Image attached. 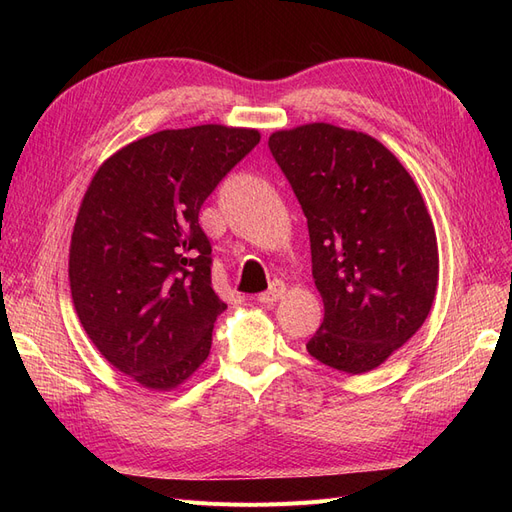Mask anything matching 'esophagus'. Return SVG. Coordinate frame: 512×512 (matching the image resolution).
<instances>
[{
  "mask_svg": "<svg viewBox=\"0 0 512 512\" xmlns=\"http://www.w3.org/2000/svg\"><path fill=\"white\" fill-rule=\"evenodd\" d=\"M286 292V284L284 282H273L271 288L267 292H260L258 294V303L262 305H273L282 299V294Z\"/></svg>",
  "mask_w": 512,
  "mask_h": 512,
  "instance_id": "esophagus-1",
  "label": "esophagus"
}]
</instances>
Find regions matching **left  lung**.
Returning a JSON list of instances; mask_svg holds the SVG:
<instances>
[{
    "instance_id": "left-lung-1",
    "label": "left lung",
    "mask_w": 512,
    "mask_h": 512,
    "mask_svg": "<svg viewBox=\"0 0 512 512\" xmlns=\"http://www.w3.org/2000/svg\"><path fill=\"white\" fill-rule=\"evenodd\" d=\"M307 218L324 320L307 342L350 376L380 367L423 327L438 290V239L414 179L374 136L305 123L269 136Z\"/></svg>"
}]
</instances>
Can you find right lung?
<instances>
[{"mask_svg": "<svg viewBox=\"0 0 512 512\" xmlns=\"http://www.w3.org/2000/svg\"><path fill=\"white\" fill-rule=\"evenodd\" d=\"M258 141V130L222 123L149 134L113 153L83 196L74 309L104 359L145 389L173 391L207 361L226 303L198 211Z\"/></svg>", "mask_w": 512, "mask_h": 512, "instance_id": "right-lung-1", "label": "right lung"}]
</instances>
